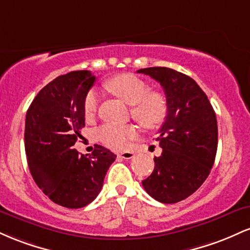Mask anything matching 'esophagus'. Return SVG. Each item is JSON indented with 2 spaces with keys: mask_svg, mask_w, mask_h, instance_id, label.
I'll use <instances>...</instances> for the list:
<instances>
[{
  "mask_svg": "<svg viewBox=\"0 0 250 250\" xmlns=\"http://www.w3.org/2000/svg\"><path fill=\"white\" fill-rule=\"evenodd\" d=\"M119 156L122 157V159L129 160V159H133L134 153H131V151H123V153H120L119 154Z\"/></svg>",
  "mask_w": 250,
  "mask_h": 250,
  "instance_id": "1",
  "label": "esophagus"
}]
</instances>
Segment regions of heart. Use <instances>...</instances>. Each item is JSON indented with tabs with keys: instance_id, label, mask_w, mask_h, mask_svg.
Wrapping results in <instances>:
<instances>
[{
	"instance_id": "1",
	"label": "heart",
	"mask_w": 250,
	"mask_h": 250,
	"mask_svg": "<svg viewBox=\"0 0 250 250\" xmlns=\"http://www.w3.org/2000/svg\"><path fill=\"white\" fill-rule=\"evenodd\" d=\"M104 87L110 93L131 105L130 114L142 127L151 129L163 122L167 114V103L159 93H149V87L143 80L133 74H121L111 77ZM100 96L95 90H90L84 97L83 113L87 119L95 116L99 109ZM136 128L131 125L107 123L97 130V137L103 145L114 150L127 148L130 140L136 137Z\"/></svg>"
}]
</instances>
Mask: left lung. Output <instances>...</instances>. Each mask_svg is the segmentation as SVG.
<instances>
[{
    "mask_svg": "<svg viewBox=\"0 0 250 250\" xmlns=\"http://www.w3.org/2000/svg\"><path fill=\"white\" fill-rule=\"evenodd\" d=\"M137 73L156 80L167 99V116L156 139L162 154L142 186L153 199L176 203L195 193L210 173L217 150L216 115L191 77L166 67Z\"/></svg>",
    "mask_w": 250,
    "mask_h": 250,
    "instance_id": "obj_1",
    "label": "left lung"
}]
</instances>
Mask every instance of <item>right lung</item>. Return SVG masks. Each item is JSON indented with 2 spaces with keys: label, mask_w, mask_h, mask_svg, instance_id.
<instances>
[{
  "label": "right lung",
  "mask_w": 250,
  "mask_h": 250,
  "mask_svg": "<svg viewBox=\"0 0 250 250\" xmlns=\"http://www.w3.org/2000/svg\"><path fill=\"white\" fill-rule=\"evenodd\" d=\"M95 76L89 70L56 77L25 115L24 148L31 176L53 202L82 208L96 199L116 155L96 145L88 157L73 149L84 127L83 102Z\"/></svg>",
  "instance_id": "obj_1"
}]
</instances>
